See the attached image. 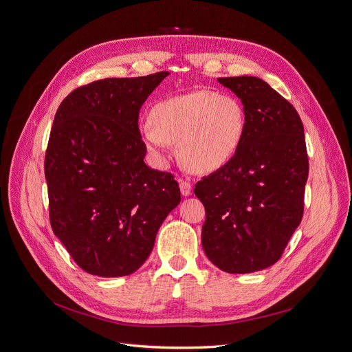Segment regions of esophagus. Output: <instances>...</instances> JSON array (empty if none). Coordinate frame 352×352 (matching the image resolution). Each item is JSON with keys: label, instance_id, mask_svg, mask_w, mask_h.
I'll return each mask as SVG.
<instances>
[{"label": "esophagus", "instance_id": "esophagus-1", "mask_svg": "<svg viewBox=\"0 0 352 352\" xmlns=\"http://www.w3.org/2000/svg\"><path fill=\"white\" fill-rule=\"evenodd\" d=\"M179 185H180V192H182L183 196H190V193H192V183L189 180H180Z\"/></svg>", "mask_w": 352, "mask_h": 352}]
</instances>
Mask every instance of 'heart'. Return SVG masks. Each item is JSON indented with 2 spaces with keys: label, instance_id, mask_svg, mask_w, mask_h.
Returning <instances> with one entry per match:
<instances>
[{
  "label": "heart",
  "instance_id": "obj_1",
  "mask_svg": "<svg viewBox=\"0 0 352 352\" xmlns=\"http://www.w3.org/2000/svg\"><path fill=\"white\" fill-rule=\"evenodd\" d=\"M246 114L236 97L196 90L157 102L140 126L150 153L162 157L177 143L180 162L195 173H213L226 166L242 144Z\"/></svg>",
  "mask_w": 352,
  "mask_h": 352
}]
</instances>
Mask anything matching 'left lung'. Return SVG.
<instances>
[{"label":"left lung","mask_w":352,"mask_h":352,"mask_svg":"<svg viewBox=\"0 0 352 352\" xmlns=\"http://www.w3.org/2000/svg\"><path fill=\"white\" fill-rule=\"evenodd\" d=\"M243 104L242 144L226 166L196 183L206 210L202 246L228 274L274 265L302 221L308 179L304 126L294 106L252 76L217 78Z\"/></svg>","instance_id":"1"}]
</instances>
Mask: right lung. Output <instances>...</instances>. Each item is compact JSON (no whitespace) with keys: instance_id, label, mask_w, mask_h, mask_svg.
Wrapping results in <instances>:
<instances>
[{"instance_id":"add662e5","label":"right lung","mask_w":352,"mask_h":352,"mask_svg":"<svg viewBox=\"0 0 352 352\" xmlns=\"http://www.w3.org/2000/svg\"><path fill=\"white\" fill-rule=\"evenodd\" d=\"M167 76L97 80L72 91L56 113L44 162L50 222L87 274L138 271L180 204L173 175L144 163L138 123L146 98Z\"/></svg>"}]
</instances>
